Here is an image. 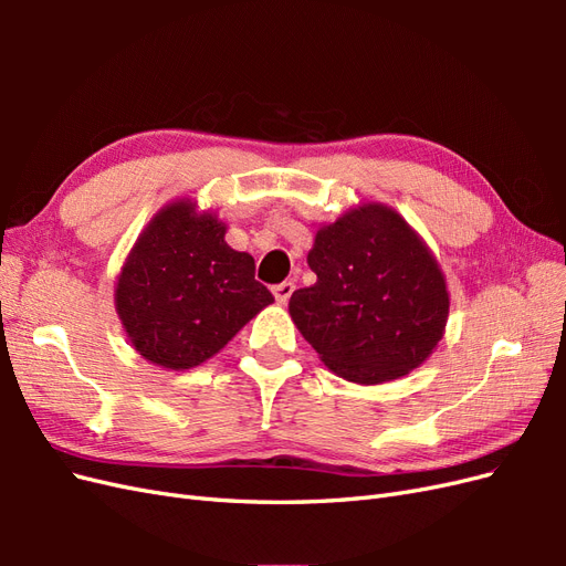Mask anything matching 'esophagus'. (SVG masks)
Listing matches in <instances>:
<instances>
[{
	"mask_svg": "<svg viewBox=\"0 0 566 566\" xmlns=\"http://www.w3.org/2000/svg\"><path fill=\"white\" fill-rule=\"evenodd\" d=\"M293 290H295L293 281H283L279 285H273V297H276L279 304H285L290 300V295H293Z\"/></svg>",
	"mask_w": 566,
	"mask_h": 566,
	"instance_id": "34e87169",
	"label": "esophagus"
}]
</instances>
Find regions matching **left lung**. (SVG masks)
<instances>
[{"mask_svg":"<svg viewBox=\"0 0 566 566\" xmlns=\"http://www.w3.org/2000/svg\"><path fill=\"white\" fill-rule=\"evenodd\" d=\"M316 283L290 297V316L339 378H403L447 328V279L422 238L387 205L366 202L321 227L306 254Z\"/></svg>","mask_w":566,"mask_h":566,"instance_id":"left-lung-1","label":"left lung"}]
</instances>
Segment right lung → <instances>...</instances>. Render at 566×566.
I'll use <instances>...</instances> for the list:
<instances>
[{
  "label": "right lung",
  "mask_w": 566,
  "mask_h": 566,
  "mask_svg": "<svg viewBox=\"0 0 566 566\" xmlns=\"http://www.w3.org/2000/svg\"><path fill=\"white\" fill-rule=\"evenodd\" d=\"M227 224L175 200L136 238L115 285V310L146 361L188 370L208 361L273 302L254 260L227 245Z\"/></svg>",
  "instance_id": "right-lung-1"
}]
</instances>
